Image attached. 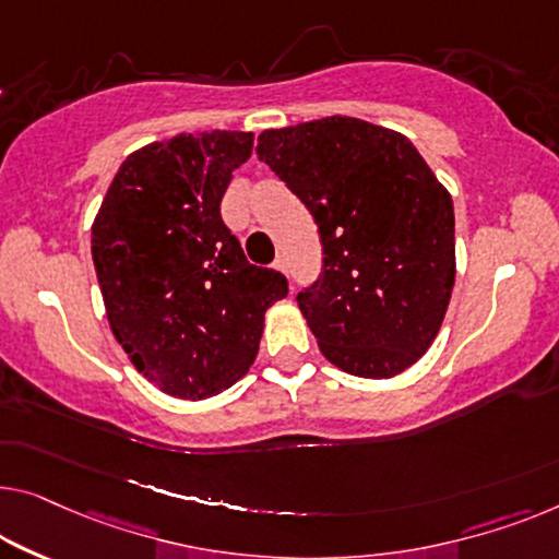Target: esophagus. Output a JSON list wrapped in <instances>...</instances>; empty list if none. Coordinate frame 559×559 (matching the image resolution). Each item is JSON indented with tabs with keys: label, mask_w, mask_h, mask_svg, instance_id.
I'll return each mask as SVG.
<instances>
[{
	"label": "esophagus",
	"mask_w": 559,
	"mask_h": 559,
	"mask_svg": "<svg viewBox=\"0 0 559 559\" xmlns=\"http://www.w3.org/2000/svg\"><path fill=\"white\" fill-rule=\"evenodd\" d=\"M276 269H278L281 273H286V276H290V273H288V263H286V258H283V255L276 258Z\"/></svg>",
	"instance_id": "1"
}]
</instances>
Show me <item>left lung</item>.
Here are the masks:
<instances>
[{"label":"left lung","instance_id":"8db88e82","mask_svg":"<svg viewBox=\"0 0 559 559\" xmlns=\"http://www.w3.org/2000/svg\"><path fill=\"white\" fill-rule=\"evenodd\" d=\"M255 153L319 226L321 273L296 301L323 356L364 379L409 369L452 298V195L409 138L356 118L265 130Z\"/></svg>","mask_w":559,"mask_h":559}]
</instances>
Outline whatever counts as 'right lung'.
Here are the masks:
<instances>
[{
	"instance_id": "1",
	"label": "right lung",
	"mask_w": 559,
	"mask_h": 559,
	"mask_svg": "<svg viewBox=\"0 0 559 559\" xmlns=\"http://www.w3.org/2000/svg\"><path fill=\"white\" fill-rule=\"evenodd\" d=\"M253 132L213 130L145 145L120 165L93 226L107 319L130 361L165 394L207 399L251 369L265 308L288 294L248 263L221 218Z\"/></svg>"
}]
</instances>
